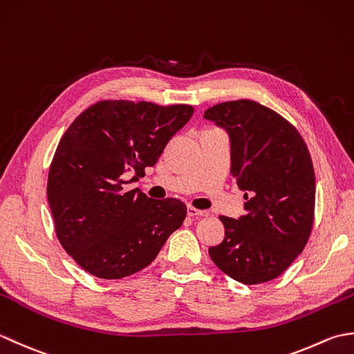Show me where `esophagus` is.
<instances>
[{"mask_svg": "<svg viewBox=\"0 0 354 354\" xmlns=\"http://www.w3.org/2000/svg\"><path fill=\"white\" fill-rule=\"evenodd\" d=\"M187 214H189L190 217H207L208 212H205V209H198L194 207H189L187 208Z\"/></svg>", "mask_w": 354, "mask_h": 354, "instance_id": "obj_1", "label": "esophagus"}]
</instances>
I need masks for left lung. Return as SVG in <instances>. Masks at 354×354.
<instances>
[{"label": "left lung", "mask_w": 354, "mask_h": 354, "mask_svg": "<svg viewBox=\"0 0 354 354\" xmlns=\"http://www.w3.org/2000/svg\"><path fill=\"white\" fill-rule=\"evenodd\" d=\"M204 118L227 131L231 175L246 199V214L219 217L225 239L209 248V257L243 284L274 280L303 252L312 231L315 171L309 149L288 120L257 102L219 103Z\"/></svg>", "instance_id": "8db88e82"}]
</instances>
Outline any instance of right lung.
<instances>
[{
    "mask_svg": "<svg viewBox=\"0 0 354 354\" xmlns=\"http://www.w3.org/2000/svg\"><path fill=\"white\" fill-rule=\"evenodd\" d=\"M190 104L103 100L66 129L53 156L47 196L66 254L94 277L118 280L145 269L181 227L187 207L123 184L145 176L193 115ZM131 172V182L122 176Z\"/></svg>",
    "mask_w": 354,
    "mask_h": 354,
    "instance_id": "1",
    "label": "right lung"
}]
</instances>
